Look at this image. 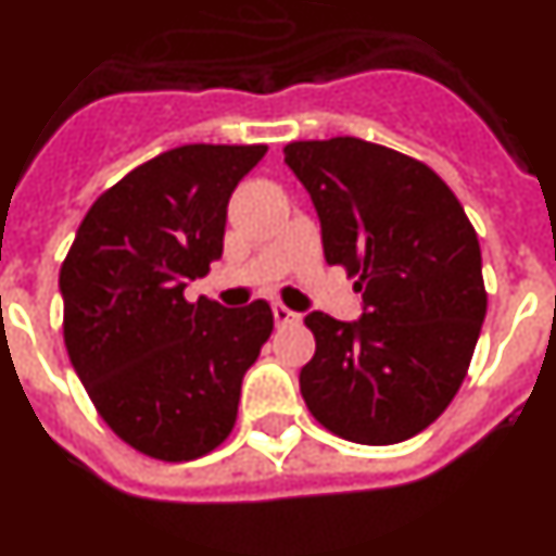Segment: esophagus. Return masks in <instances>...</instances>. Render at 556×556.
<instances>
[{
    "label": "esophagus",
    "mask_w": 556,
    "mask_h": 556,
    "mask_svg": "<svg viewBox=\"0 0 556 556\" xmlns=\"http://www.w3.org/2000/svg\"><path fill=\"white\" fill-rule=\"evenodd\" d=\"M274 319H277V325H300L302 316L293 314L291 307H286L282 302H277V305H274Z\"/></svg>",
    "instance_id": "1"
}]
</instances>
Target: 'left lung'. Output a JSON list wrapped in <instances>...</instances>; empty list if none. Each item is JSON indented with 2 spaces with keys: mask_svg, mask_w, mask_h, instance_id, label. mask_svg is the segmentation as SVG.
Returning <instances> with one entry per match:
<instances>
[{
  "mask_svg": "<svg viewBox=\"0 0 556 556\" xmlns=\"http://www.w3.org/2000/svg\"><path fill=\"white\" fill-rule=\"evenodd\" d=\"M286 163L314 200L330 265L356 277L365 314L314 311L302 367L307 409L367 446L418 435L458 395L486 316L480 242L427 163L362 138L293 141Z\"/></svg>",
  "mask_w": 556,
  "mask_h": 556,
  "instance_id": "left-lung-1",
  "label": "left lung"
}]
</instances>
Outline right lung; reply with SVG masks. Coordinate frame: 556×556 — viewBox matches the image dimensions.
Wrapping results in <instances>:
<instances>
[{"instance_id": "right-lung-1", "label": "right lung", "mask_w": 556, "mask_h": 556, "mask_svg": "<svg viewBox=\"0 0 556 556\" xmlns=\"http://www.w3.org/2000/svg\"><path fill=\"white\" fill-rule=\"evenodd\" d=\"M265 143H186L121 177L78 226L59 274L64 344L106 427L180 464L231 435L242 376L274 330L268 302L226 311L189 279L220 260L231 191Z\"/></svg>"}]
</instances>
